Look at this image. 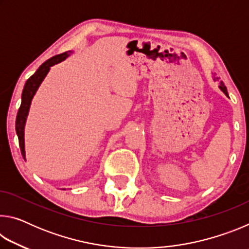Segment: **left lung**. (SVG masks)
<instances>
[{
  "label": "left lung",
  "instance_id": "obj_1",
  "mask_svg": "<svg viewBox=\"0 0 249 249\" xmlns=\"http://www.w3.org/2000/svg\"><path fill=\"white\" fill-rule=\"evenodd\" d=\"M213 80H214V81H216V80H218V78L213 77ZM218 88H220L221 91H223V93H224L226 96H229V93H227V90H226V87L224 86V83H223L222 81L220 82V86H218Z\"/></svg>",
  "mask_w": 249,
  "mask_h": 249
}]
</instances>
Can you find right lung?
Wrapping results in <instances>:
<instances>
[{
  "label": "right lung",
  "mask_w": 249,
  "mask_h": 249,
  "mask_svg": "<svg viewBox=\"0 0 249 249\" xmlns=\"http://www.w3.org/2000/svg\"><path fill=\"white\" fill-rule=\"evenodd\" d=\"M70 53L71 52H66L64 53L57 54V56L48 59V60L45 61L44 64L37 69L36 72L27 80L26 83H25L23 93H22V103H20V107L18 112V116H16V124H15L16 134H18V142L20 147V153H22V156L25 160H26V155H25L24 130H25V124H26L27 115L29 112V107H31V104H32V100L34 98V95L36 94V92L38 90L41 82L44 81L46 75H47V73L49 72L50 67L64 61L66 58H68L70 56Z\"/></svg>",
  "instance_id": "1"
}]
</instances>
